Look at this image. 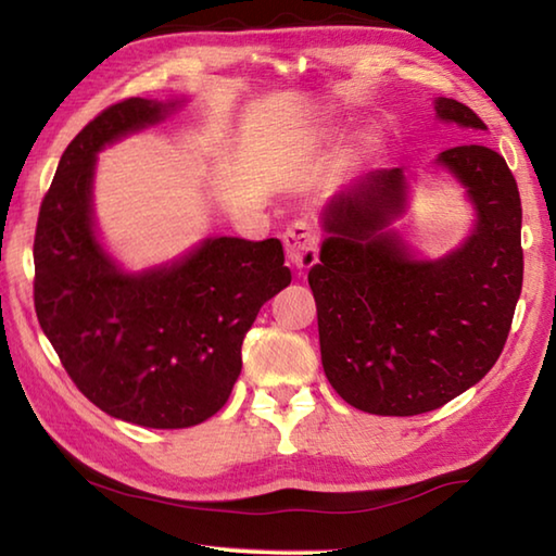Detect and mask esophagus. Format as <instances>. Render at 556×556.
<instances>
[{
    "label": "esophagus",
    "mask_w": 556,
    "mask_h": 556,
    "mask_svg": "<svg viewBox=\"0 0 556 556\" xmlns=\"http://www.w3.org/2000/svg\"><path fill=\"white\" fill-rule=\"evenodd\" d=\"M285 240V252L291 267L296 269H308L316 265L318 260V238L316 232L312 230V225L304 220H296L294 225H289L281 235Z\"/></svg>",
    "instance_id": "1"
}]
</instances>
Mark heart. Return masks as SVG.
<instances>
[{
    "label": "heart",
    "instance_id": "1",
    "mask_svg": "<svg viewBox=\"0 0 556 556\" xmlns=\"http://www.w3.org/2000/svg\"><path fill=\"white\" fill-rule=\"evenodd\" d=\"M333 137H336V129H321V131H316L312 139H308V144H314V147L328 144ZM375 147H378V137H375L372 131H361V135H357V139L353 142L351 154H353V159H363V156L372 154Z\"/></svg>",
    "mask_w": 556,
    "mask_h": 556
}]
</instances>
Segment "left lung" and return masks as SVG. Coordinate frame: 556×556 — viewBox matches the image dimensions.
Listing matches in <instances>:
<instances>
[{
	"mask_svg": "<svg viewBox=\"0 0 556 556\" xmlns=\"http://www.w3.org/2000/svg\"><path fill=\"white\" fill-rule=\"evenodd\" d=\"M437 119L485 131L464 102L434 100ZM434 164L473 205L468 238L425 257L404 238L412 178L382 168L353 178L324 203L321 262L308 269L321 363L355 409L412 417L473 388L510 333L522 289V205L505 159L481 142Z\"/></svg>",
	"mask_w": 556,
	"mask_h": 556,
	"instance_id": "obj_1",
	"label": "left lung"
}]
</instances>
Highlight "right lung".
<instances>
[{
    "mask_svg": "<svg viewBox=\"0 0 556 556\" xmlns=\"http://www.w3.org/2000/svg\"><path fill=\"white\" fill-rule=\"evenodd\" d=\"M184 102L129 98L100 112L63 152L34 240L36 316L65 372L110 417L149 429L195 427L228 402L244 333L291 281L277 238L215 235L139 271L105 248L98 154Z\"/></svg>",
    "mask_w": 556,
    "mask_h": 556,
    "instance_id": "obj_1",
    "label": "right lung"
}]
</instances>
